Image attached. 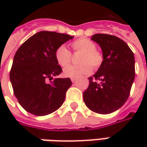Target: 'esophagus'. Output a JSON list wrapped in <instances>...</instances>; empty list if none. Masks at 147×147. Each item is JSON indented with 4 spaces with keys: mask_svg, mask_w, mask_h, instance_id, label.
<instances>
[{
    "mask_svg": "<svg viewBox=\"0 0 147 147\" xmlns=\"http://www.w3.org/2000/svg\"><path fill=\"white\" fill-rule=\"evenodd\" d=\"M71 81H72V82H75L77 81V78H71Z\"/></svg>",
    "mask_w": 147,
    "mask_h": 147,
    "instance_id": "esophagus-1",
    "label": "esophagus"
}]
</instances>
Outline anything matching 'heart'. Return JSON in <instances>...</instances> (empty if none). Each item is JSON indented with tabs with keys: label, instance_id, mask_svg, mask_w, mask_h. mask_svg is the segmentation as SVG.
<instances>
[{
	"label": "heart",
	"instance_id": "b5f03b06",
	"mask_svg": "<svg viewBox=\"0 0 147 147\" xmlns=\"http://www.w3.org/2000/svg\"><path fill=\"white\" fill-rule=\"evenodd\" d=\"M71 47L74 53H81L78 58L79 65H72L65 69L64 75L67 78H78L92 73V67L97 69L102 65L103 54L96 48V44L88 38H79L71 43ZM55 58L57 64L65 68L72 60L71 52L65 46H60L55 50Z\"/></svg>",
	"mask_w": 147,
	"mask_h": 147
}]
</instances>
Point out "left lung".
<instances>
[{"label": "left lung", "instance_id": "obj_1", "mask_svg": "<svg viewBox=\"0 0 147 147\" xmlns=\"http://www.w3.org/2000/svg\"><path fill=\"white\" fill-rule=\"evenodd\" d=\"M91 39L101 47L104 60L93 78H88L83 100L96 113L110 114L119 109L130 95L135 78L134 55L127 43L115 36L97 33Z\"/></svg>", "mask_w": 147, "mask_h": 147}]
</instances>
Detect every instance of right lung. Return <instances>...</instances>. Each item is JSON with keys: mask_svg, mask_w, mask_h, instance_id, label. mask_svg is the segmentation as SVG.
<instances>
[{"mask_svg": "<svg viewBox=\"0 0 147 147\" xmlns=\"http://www.w3.org/2000/svg\"><path fill=\"white\" fill-rule=\"evenodd\" d=\"M73 37L55 32H39L16 51L9 78L14 96L26 111L44 116L58 110L64 103L72 82L69 78H53L62 72L55 52Z\"/></svg>", "mask_w": 147, "mask_h": 147, "instance_id": "add662e5", "label": "right lung"}]
</instances>
